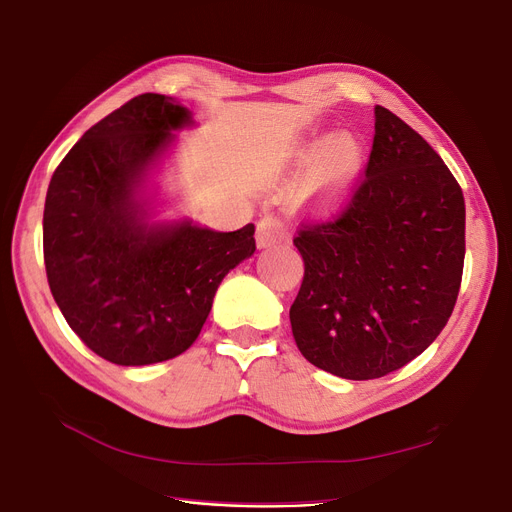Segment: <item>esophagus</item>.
Returning a JSON list of instances; mask_svg holds the SVG:
<instances>
[{
  "label": "esophagus",
  "mask_w": 512,
  "mask_h": 512,
  "mask_svg": "<svg viewBox=\"0 0 512 512\" xmlns=\"http://www.w3.org/2000/svg\"><path fill=\"white\" fill-rule=\"evenodd\" d=\"M287 229L285 223L276 217H266L257 223V244L261 246H272L280 240H285Z\"/></svg>",
  "instance_id": "1"
}]
</instances>
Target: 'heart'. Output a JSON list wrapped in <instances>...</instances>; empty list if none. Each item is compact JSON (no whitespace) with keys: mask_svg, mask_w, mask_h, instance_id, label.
<instances>
[{"mask_svg":"<svg viewBox=\"0 0 512 512\" xmlns=\"http://www.w3.org/2000/svg\"><path fill=\"white\" fill-rule=\"evenodd\" d=\"M304 159L312 161L304 178V197L321 206H336L361 170L364 148L351 134H338L325 144L321 140L306 146Z\"/></svg>","mask_w":512,"mask_h":512,"instance_id":"heart-1","label":"heart"}]
</instances>
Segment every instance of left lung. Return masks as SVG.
<instances>
[{
  "mask_svg": "<svg viewBox=\"0 0 512 512\" xmlns=\"http://www.w3.org/2000/svg\"><path fill=\"white\" fill-rule=\"evenodd\" d=\"M304 280L293 338L325 372L370 381L421 355L447 325L466 255L464 193L434 148L383 106L364 176L340 212L300 223Z\"/></svg>",
  "mask_w": 512,
  "mask_h": 512,
  "instance_id": "obj_1",
  "label": "left lung"
}]
</instances>
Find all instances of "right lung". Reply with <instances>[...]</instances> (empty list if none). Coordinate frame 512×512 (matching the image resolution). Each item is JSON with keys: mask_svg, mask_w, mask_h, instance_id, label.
<instances>
[{"mask_svg": "<svg viewBox=\"0 0 512 512\" xmlns=\"http://www.w3.org/2000/svg\"><path fill=\"white\" fill-rule=\"evenodd\" d=\"M191 123L172 97L142 93L85 131L46 191L48 287L74 334L119 366L185 353L225 274L255 253V225L236 232L148 227L134 200L172 129Z\"/></svg>", "mask_w": 512, "mask_h": 512, "instance_id": "right-lung-1", "label": "right lung"}]
</instances>
